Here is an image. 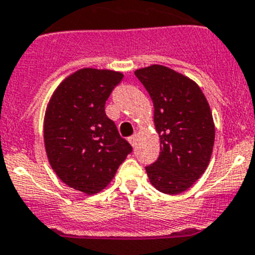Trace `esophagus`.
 I'll return each mask as SVG.
<instances>
[{"label": "esophagus", "instance_id": "esophagus-1", "mask_svg": "<svg viewBox=\"0 0 255 255\" xmlns=\"http://www.w3.org/2000/svg\"><path fill=\"white\" fill-rule=\"evenodd\" d=\"M129 141H130V144H131L132 146L136 145V141H137V136H136V135H131V136L129 137Z\"/></svg>", "mask_w": 255, "mask_h": 255}]
</instances>
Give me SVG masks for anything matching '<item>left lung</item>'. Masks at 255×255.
<instances>
[{
	"instance_id": "left-lung-1",
	"label": "left lung",
	"mask_w": 255,
	"mask_h": 255,
	"mask_svg": "<svg viewBox=\"0 0 255 255\" xmlns=\"http://www.w3.org/2000/svg\"><path fill=\"white\" fill-rule=\"evenodd\" d=\"M154 105L159 158L145 167L151 184L168 195L188 190L209 165L215 125L209 102L192 79L163 65L135 71Z\"/></svg>"
}]
</instances>
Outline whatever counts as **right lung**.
I'll use <instances>...</instances> for the list:
<instances>
[{"label": "right lung", "instance_id": "1", "mask_svg": "<svg viewBox=\"0 0 255 255\" xmlns=\"http://www.w3.org/2000/svg\"><path fill=\"white\" fill-rule=\"evenodd\" d=\"M123 77L107 69H79L58 86L46 109L49 163L67 186L87 195L104 190L132 150L105 112Z\"/></svg>", "mask_w": 255, "mask_h": 255}]
</instances>
